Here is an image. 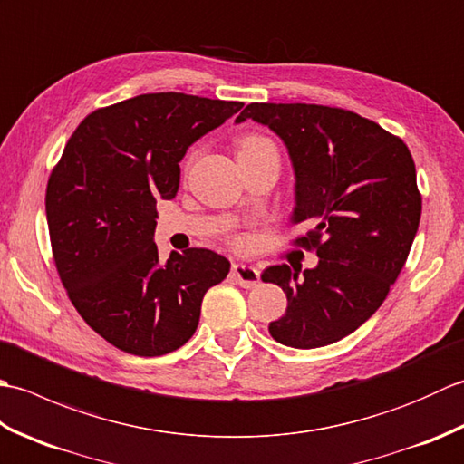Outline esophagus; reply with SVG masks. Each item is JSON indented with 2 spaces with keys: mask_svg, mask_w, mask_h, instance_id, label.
<instances>
[{
  "mask_svg": "<svg viewBox=\"0 0 464 464\" xmlns=\"http://www.w3.org/2000/svg\"><path fill=\"white\" fill-rule=\"evenodd\" d=\"M231 273H233L235 281H237L241 287H245V289H255L261 281L259 271L255 267H249V265H243V263L233 265Z\"/></svg>",
  "mask_w": 464,
  "mask_h": 464,
  "instance_id": "34e87169",
  "label": "esophagus"
}]
</instances>
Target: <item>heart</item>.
Returning a JSON list of instances; mask_svg holds the SVG:
<instances>
[{"label": "heart", "instance_id": "1", "mask_svg": "<svg viewBox=\"0 0 464 464\" xmlns=\"http://www.w3.org/2000/svg\"><path fill=\"white\" fill-rule=\"evenodd\" d=\"M263 147H273V143L269 140H265V137L261 135H245L241 137L239 141V153H245V151H257V150H263Z\"/></svg>", "mask_w": 464, "mask_h": 464}]
</instances>
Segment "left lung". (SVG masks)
Returning a JSON list of instances; mask_svg holds the SVG:
<instances>
[{
	"label": "left lung",
	"instance_id": "8db88e82",
	"mask_svg": "<svg viewBox=\"0 0 464 464\" xmlns=\"http://www.w3.org/2000/svg\"><path fill=\"white\" fill-rule=\"evenodd\" d=\"M249 117L287 145L293 221L311 225L295 245L319 257L303 275L289 265L261 275L287 293V313L269 333L295 349L337 343L381 307L405 267L422 209L415 161L401 137L341 107L251 103L237 123Z\"/></svg>",
	"mask_w": 464,
	"mask_h": 464
}]
</instances>
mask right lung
<instances>
[{"label":"right lung","mask_w":464,"mask_h":464,"mask_svg":"<svg viewBox=\"0 0 464 464\" xmlns=\"http://www.w3.org/2000/svg\"><path fill=\"white\" fill-rule=\"evenodd\" d=\"M241 102L177 92L100 107L77 125L52 169L45 213L53 261L82 319L137 357H161L193 337L201 301L229 273L209 249L171 253L153 241L157 199L179 189L187 147Z\"/></svg>","instance_id":"1"}]
</instances>
